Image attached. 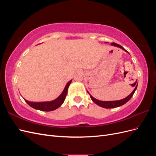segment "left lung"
<instances>
[{
    "label": "left lung",
    "mask_w": 156,
    "mask_h": 156,
    "mask_svg": "<svg viewBox=\"0 0 156 156\" xmlns=\"http://www.w3.org/2000/svg\"><path fill=\"white\" fill-rule=\"evenodd\" d=\"M111 45H114V46H116V47H118V48H120L121 49H122L123 50H124L125 51L127 52L123 47H122L121 45L117 44L116 43H111ZM136 81H137V80H136ZM136 83L134 84V85H136L135 89L133 90V91L128 96H127L126 98H125L124 99H122V100H119V101H100V100H96V99H95L94 98H93L90 94H89L90 95V97L91 100L96 103V104H97L98 105L100 106L101 107H103V108H115V107H120V106H122L124 104H125L126 103H127V101H128L131 98V97L133 96V95L134 94L135 90L136 88H137V85H138V83H136Z\"/></svg>",
    "instance_id": "obj_1"
}]
</instances>
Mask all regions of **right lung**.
Masks as SVG:
<instances>
[{
  "label": "right lung",
  "instance_id": "right-lung-1",
  "mask_svg": "<svg viewBox=\"0 0 156 156\" xmlns=\"http://www.w3.org/2000/svg\"><path fill=\"white\" fill-rule=\"evenodd\" d=\"M72 82V80L69 81L66 85L62 93L56 99V100L51 101H46V102H30L25 100L27 103L32 108L43 111H54L58 108L61 105L64 103L66 96L67 95L68 89L69 84Z\"/></svg>",
  "mask_w": 156,
  "mask_h": 156
}]
</instances>
